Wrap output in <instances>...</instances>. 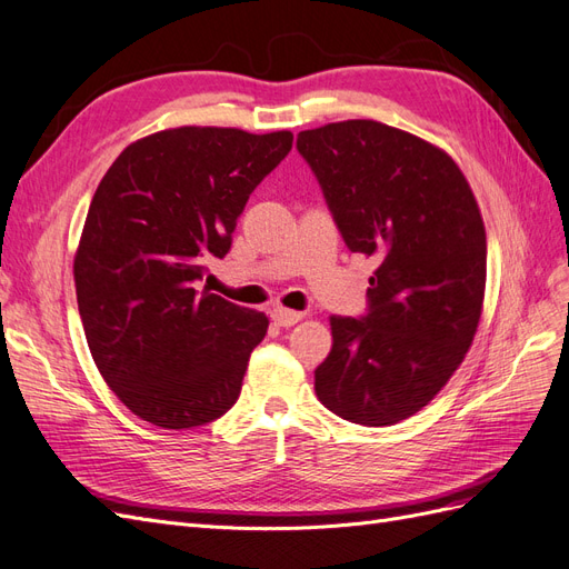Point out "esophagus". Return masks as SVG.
<instances>
[{"mask_svg": "<svg viewBox=\"0 0 569 569\" xmlns=\"http://www.w3.org/2000/svg\"><path fill=\"white\" fill-rule=\"evenodd\" d=\"M270 318L274 320V325H280V327H291V325H297V322L303 318V313H299V311H289V308H282V306H274L272 311H270Z\"/></svg>", "mask_w": 569, "mask_h": 569, "instance_id": "obj_1", "label": "esophagus"}]
</instances>
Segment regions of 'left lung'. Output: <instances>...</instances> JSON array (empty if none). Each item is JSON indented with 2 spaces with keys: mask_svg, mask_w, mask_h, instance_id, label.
Masks as SVG:
<instances>
[{
  "mask_svg": "<svg viewBox=\"0 0 569 569\" xmlns=\"http://www.w3.org/2000/svg\"><path fill=\"white\" fill-rule=\"evenodd\" d=\"M343 242L375 256L363 318L332 316L316 393L335 416L396 425L422 410L462 363L481 318L487 232L443 149L377 120L297 137Z\"/></svg>",
  "mask_w": 569,
  "mask_h": 569,
  "instance_id": "1",
  "label": "left lung"
}]
</instances>
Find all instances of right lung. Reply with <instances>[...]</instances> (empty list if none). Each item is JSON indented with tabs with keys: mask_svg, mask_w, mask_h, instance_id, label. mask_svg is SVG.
I'll list each match as a JSON object with an SVG mask.
<instances>
[{
	"mask_svg": "<svg viewBox=\"0 0 569 569\" xmlns=\"http://www.w3.org/2000/svg\"><path fill=\"white\" fill-rule=\"evenodd\" d=\"M291 142L289 130L170 128L101 178L73 261L78 311L101 377L137 418L189 429L234 406L268 318L197 282Z\"/></svg>",
	"mask_w": 569,
	"mask_h": 569,
	"instance_id": "add662e5",
	"label": "right lung"
}]
</instances>
